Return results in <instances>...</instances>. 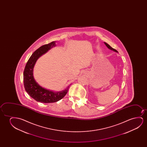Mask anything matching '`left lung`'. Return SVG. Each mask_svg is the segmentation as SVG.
I'll list each match as a JSON object with an SVG mask.
<instances>
[{"label":"left lung","instance_id":"8db88e82","mask_svg":"<svg viewBox=\"0 0 147 147\" xmlns=\"http://www.w3.org/2000/svg\"><path fill=\"white\" fill-rule=\"evenodd\" d=\"M105 45H106V46L109 49H110V50H113V51H115V52H118L115 49L113 48L112 47H111L108 44H107V43H106V42H105Z\"/></svg>","mask_w":147,"mask_h":147}]
</instances>
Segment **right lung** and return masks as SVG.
<instances>
[{
    "label": "right lung",
    "instance_id": "1",
    "mask_svg": "<svg viewBox=\"0 0 147 147\" xmlns=\"http://www.w3.org/2000/svg\"><path fill=\"white\" fill-rule=\"evenodd\" d=\"M56 46L55 42L45 45L35 51L28 59L24 71V83L26 92L32 98L42 103L55 102L62 99L66 95L69 86L65 90L54 92L42 88L36 82L33 76V69L38 59L53 47Z\"/></svg>",
    "mask_w": 147,
    "mask_h": 147
}]
</instances>
